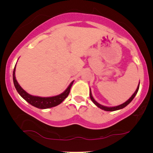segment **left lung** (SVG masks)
<instances>
[{"mask_svg":"<svg viewBox=\"0 0 153 153\" xmlns=\"http://www.w3.org/2000/svg\"><path fill=\"white\" fill-rule=\"evenodd\" d=\"M139 84L138 85V87L137 90H136V91L134 92V93L132 95H131V97L129 98V99L127 100V101H126L125 102V103H123L122 104H120V105H118V106H114V107H107V106H102L101 105V104H100L99 103H97V102L95 101V100H94V98L93 97V95H92V93H91V89H90V97H91V99L92 101H93V102L94 104H95L96 106H97V107H99L101 108V109L102 110H104V111H116V110H119V109H121V108H124L127 105H128V104L130 103V102L132 101V100L134 98V97L136 96V95H137V92L138 91H139Z\"/></svg>","mask_w":153,"mask_h":153,"instance_id":"left-lung-1","label":"left lung"}]
</instances>
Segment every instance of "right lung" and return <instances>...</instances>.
<instances>
[{
  "label": "right lung",
  "instance_id": "obj_1",
  "mask_svg": "<svg viewBox=\"0 0 153 153\" xmlns=\"http://www.w3.org/2000/svg\"><path fill=\"white\" fill-rule=\"evenodd\" d=\"M15 68L16 65L14 68L13 71V82L14 87L16 91H17L18 93L26 100L27 102H28L29 104L31 105L37 107L38 108H51L53 106H56L60 104L65 98L68 97L69 93L70 92L71 87L74 83V81H72V83H70V85L68 87L65 91L63 93L60 94V95L53 96V97H37V96H33L26 93L22 87L20 86V85L19 84L17 81H16V77H15Z\"/></svg>",
  "mask_w": 153,
  "mask_h": 153
}]
</instances>
